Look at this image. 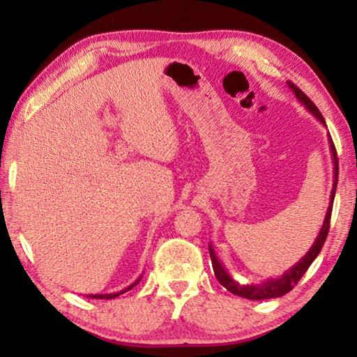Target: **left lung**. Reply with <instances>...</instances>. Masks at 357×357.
Returning <instances> with one entry per match:
<instances>
[{"label": "left lung", "mask_w": 357, "mask_h": 357, "mask_svg": "<svg viewBox=\"0 0 357 357\" xmlns=\"http://www.w3.org/2000/svg\"><path fill=\"white\" fill-rule=\"evenodd\" d=\"M287 84L291 89L293 94L296 96L302 105H304L307 110H309L313 116H315L319 123H321L326 128V121L323 118V114L319 113L317 105L307 98V96L301 91V89L296 86L294 83L287 82ZM329 142V148H331V155H332V164H334V184H332V190H331V198H329V206L328 211H326V217L323 220V227L319 229L318 236L315 239V243L310 247V250L302 257L298 263H296L293 268H289L287 273H283V275L277 277V279H268L266 282L261 283H247V285H243L233 279L231 275L228 274V271L225 269V266L222 264V261L215 255V250L213 244L209 243V255H211V261H213V269L214 274L217 277V280L222 287H225L229 293L241 296V298L245 299H252V301H263V299H273V298H280V296L287 294L288 291H291L294 288L296 283L301 280V277L305 274V271L309 269V266L313 263V259L318 257V253L321 252L323 244L326 238H328L329 233V223H331V214H332V203H334V197H335V190H337V181H338V159H337V151L334 143H332V138L329 135L328 138Z\"/></svg>", "instance_id": "1"}]
</instances>
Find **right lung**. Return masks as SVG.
I'll use <instances>...</instances> for the list:
<instances>
[{"instance_id": "right-lung-1", "label": "right lung", "mask_w": 357, "mask_h": 357, "mask_svg": "<svg viewBox=\"0 0 357 357\" xmlns=\"http://www.w3.org/2000/svg\"><path fill=\"white\" fill-rule=\"evenodd\" d=\"M142 277H143V275L138 277V279H137L134 283H130V285H129L128 288L121 289V291H118V293H110V294H89V298H93V299H114V298H118L119 294H124L126 291H129V289L134 288V287L137 285V283L142 280Z\"/></svg>"}]
</instances>
